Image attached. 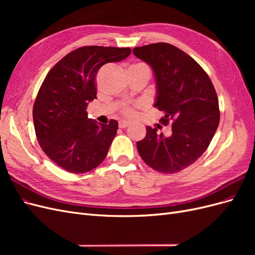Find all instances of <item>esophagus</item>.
Wrapping results in <instances>:
<instances>
[{"label":"esophagus","instance_id":"1","mask_svg":"<svg viewBox=\"0 0 255 255\" xmlns=\"http://www.w3.org/2000/svg\"><path fill=\"white\" fill-rule=\"evenodd\" d=\"M130 121H127V120H122V121H120L119 122V128H128V127H129L130 126Z\"/></svg>","mask_w":255,"mask_h":255}]
</instances>
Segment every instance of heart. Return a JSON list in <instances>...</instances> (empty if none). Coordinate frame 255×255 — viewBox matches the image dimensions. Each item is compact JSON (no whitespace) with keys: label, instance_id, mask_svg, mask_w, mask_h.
Masks as SVG:
<instances>
[{"label":"heart","instance_id":"b5f03b06","mask_svg":"<svg viewBox=\"0 0 255 255\" xmlns=\"http://www.w3.org/2000/svg\"><path fill=\"white\" fill-rule=\"evenodd\" d=\"M138 65H142V64H138ZM123 113H125L127 116H133L135 114L133 109H126L125 111H123Z\"/></svg>","mask_w":255,"mask_h":255}]
</instances>
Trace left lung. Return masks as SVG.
I'll return each mask as SVG.
<instances>
[{
	"label": "left lung",
	"mask_w": 255,
	"mask_h": 255,
	"mask_svg": "<svg viewBox=\"0 0 255 255\" xmlns=\"http://www.w3.org/2000/svg\"><path fill=\"white\" fill-rule=\"evenodd\" d=\"M154 72L156 98L154 106L165 113L164 125L172 121V133L165 137L146 127V135L137 141L144 163L163 173H176L202 155L210 145L220 120L214 85L197 61L166 42L133 49Z\"/></svg>",
	"instance_id": "1"
}]
</instances>
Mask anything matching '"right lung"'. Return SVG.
<instances>
[{
    "mask_svg": "<svg viewBox=\"0 0 255 255\" xmlns=\"http://www.w3.org/2000/svg\"><path fill=\"white\" fill-rule=\"evenodd\" d=\"M129 54V48L82 47L60 59L45 76L33 107L35 132L42 151L66 171L88 172L106 157L118 122L98 123L87 117L86 110L97 99L99 69Z\"/></svg>",
    "mask_w": 255,
    "mask_h": 255,
    "instance_id": "obj_1",
    "label": "right lung"
}]
</instances>
